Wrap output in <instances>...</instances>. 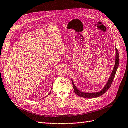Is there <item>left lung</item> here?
Instances as JSON below:
<instances>
[{
  "instance_id": "obj_1",
  "label": "left lung",
  "mask_w": 128,
  "mask_h": 128,
  "mask_svg": "<svg viewBox=\"0 0 128 128\" xmlns=\"http://www.w3.org/2000/svg\"><path fill=\"white\" fill-rule=\"evenodd\" d=\"M119 52L118 50L117 49L116 47V57H115V62H114V69L112 70V71L111 74V75L109 77V78L108 79V81L107 82L105 86L100 91L97 92H94V93H86V92H81L78 88L76 87L75 84L74 83V81L72 80V82L73 86H74V88L75 93L78 96L83 97L85 98H96V97H100L102 95L104 94H105L107 91L108 90V89L110 88L111 85L112 84V82L114 80V76L116 74L117 70L118 69V68L119 66Z\"/></svg>"
}]
</instances>
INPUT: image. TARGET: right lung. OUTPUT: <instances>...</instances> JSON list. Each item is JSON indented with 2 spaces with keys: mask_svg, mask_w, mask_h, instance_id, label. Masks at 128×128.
Segmentation results:
<instances>
[{
  "mask_svg": "<svg viewBox=\"0 0 128 128\" xmlns=\"http://www.w3.org/2000/svg\"><path fill=\"white\" fill-rule=\"evenodd\" d=\"M51 91H52V90H51ZM51 91H50V93H49V94H48V95H47V96H46V97H47V96H48V95H50V93H51Z\"/></svg>",
  "mask_w": 128,
  "mask_h": 128,
  "instance_id": "add662e5",
  "label": "right lung"
}]
</instances>
